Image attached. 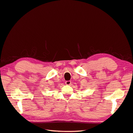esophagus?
<instances>
[{"mask_svg": "<svg viewBox=\"0 0 133 133\" xmlns=\"http://www.w3.org/2000/svg\"><path fill=\"white\" fill-rule=\"evenodd\" d=\"M65 84H66V85H69L71 84V81H70V80H69V81H66V82H65Z\"/></svg>", "mask_w": 133, "mask_h": 133, "instance_id": "esophagus-1", "label": "esophagus"}]
</instances>
